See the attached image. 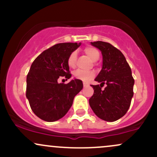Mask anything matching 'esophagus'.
Wrapping results in <instances>:
<instances>
[{
  "label": "esophagus",
  "mask_w": 157,
  "mask_h": 157,
  "mask_svg": "<svg viewBox=\"0 0 157 157\" xmlns=\"http://www.w3.org/2000/svg\"><path fill=\"white\" fill-rule=\"evenodd\" d=\"M88 86H89V85H88L87 83H85V82L83 83V87H87Z\"/></svg>",
  "instance_id": "34e87169"
}]
</instances>
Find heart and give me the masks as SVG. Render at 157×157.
<instances>
[{"mask_svg": "<svg viewBox=\"0 0 157 157\" xmlns=\"http://www.w3.org/2000/svg\"><path fill=\"white\" fill-rule=\"evenodd\" d=\"M85 53L93 61H97L100 58V52L98 51V49H97L96 48L93 47V46H87V47L85 48L84 49ZM77 54L76 52H72L68 56L67 59V63L68 66L70 68H74L76 64V60H77ZM74 77L75 78L79 79V80L83 81V82H89V80H91L94 76V74L92 71H85L82 70H77L74 72Z\"/></svg>", "mask_w": 157, "mask_h": 157, "instance_id": "obj_1", "label": "heart"}]
</instances>
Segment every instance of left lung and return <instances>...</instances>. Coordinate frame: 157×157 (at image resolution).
<instances>
[{"mask_svg":"<svg viewBox=\"0 0 157 157\" xmlns=\"http://www.w3.org/2000/svg\"><path fill=\"white\" fill-rule=\"evenodd\" d=\"M91 44L101 52L102 67L95 78L100 85H91L94 94L89 105L99 118L116 121L127 112L134 95L131 69L123 54L109 43L97 41ZM104 84L106 87L102 90Z\"/></svg>","mask_w":157,"mask_h":157,"instance_id":"left-lung-1","label":"left lung"}]
</instances>
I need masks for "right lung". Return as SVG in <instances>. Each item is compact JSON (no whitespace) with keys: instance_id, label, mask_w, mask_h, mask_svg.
Masks as SVG:
<instances>
[{"instance_id":"1","label":"right lung","mask_w":157,"mask_h":157,"mask_svg":"<svg viewBox=\"0 0 157 157\" xmlns=\"http://www.w3.org/2000/svg\"><path fill=\"white\" fill-rule=\"evenodd\" d=\"M80 44H56L43 52L32 63L26 77V98L32 111L44 121L55 122L63 117L83 87L78 79L67 84L57 82L60 77H71L67 59Z\"/></svg>"}]
</instances>
